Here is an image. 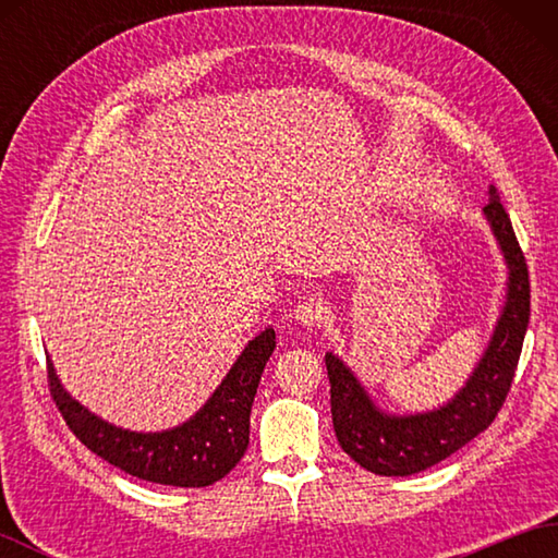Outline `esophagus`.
I'll return each instance as SVG.
<instances>
[{
    "label": "esophagus",
    "instance_id": "obj_1",
    "mask_svg": "<svg viewBox=\"0 0 558 558\" xmlns=\"http://www.w3.org/2000/svg\"><path fill=\"white\" fill-rule=\"evenodd\" d=\"M324 316H326L324 304L316 300H304L292 310V318L302 326H318L324 322Z\"/></svg>",
    "mask_w": 558,
    "mask_h": 558
}]
</instances>
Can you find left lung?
I'll list each match as a JSON object with an SVG mask.
<instances>
[{
    "instance_id": "left-lung-1",
    "label": "left lung",
    "mask_w": 558,
    "mask_h": 558,
    "mask_svg": "<svg viewBox=\"0 0 558 558\" xmlns=\"http://www.w3.org/2000/svg\"><path fill=\"white\" fill-rule=\"evenodd\" d=\"M506 264V294L487 348L453 398L420 412H388L338 354L326 352L330 414L342 450L381 477H408L453 456L494 422L511 390L530 322V280L511 218L489 186L482 208Z\"/></svg>"
}]
</instances>
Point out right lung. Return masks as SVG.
Masks as SVG:
<instances>
[{
	"mask_svg": "<svg viewBox=\"0 0 558 558\" xmlns=\"http://www.w3.org/2000/svg\"><path fill=\"white\" fill-rule=\"evenodd\" d=\"M272 350L276 330L268 326L246 342L230 372L192 417L160 432L124 429L98 417L62 386L50 360L52 398L78 441L126 475L170 487H208L228 475L246 453L248 414Z\"/></svg>",
	"mask_w": 558,
	"mask_h": 558,
	"instance_id": "obj_1",
	"label": "right lung"
}]
</instances>
